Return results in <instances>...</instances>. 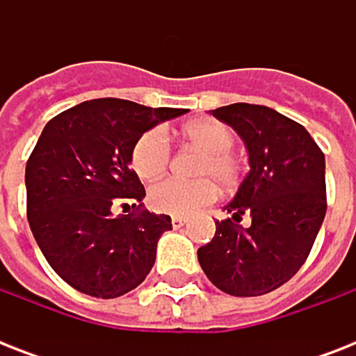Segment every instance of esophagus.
<instances>
[{"instance_id": "obj_1", "label": "esophagus", "mask_w": 356, "mask_h": 356, "mask_svg": "<svg viewBox=\"0 0 356 356\" xmlns=\"http://www.w3.org/2000/svg\"><path fill=\"white\" fill-rule=\"evenodd\" d=\"M184 223H186V220H184V218H181V216H173L172 218L173 229H181L184 225Z\"/></svg>"}]
</instances>
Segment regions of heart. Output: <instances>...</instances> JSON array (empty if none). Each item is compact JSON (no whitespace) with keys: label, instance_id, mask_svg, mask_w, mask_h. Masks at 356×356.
Here are the masks:
<instances>
[{"label":"heart","instance_id":"obj_1","mask_svg":"<svg viewBox=\"0 0 356 356\" xmlns=\"http://www.w3.org/2000/svg\"><path fill=\"white\" fill-rule=\"evenodd\" d=\"M184 142L201 149L195 162L194 181L170 177L151 186L149 205L156 212L172 216H190L214 203L218 186L234 188L242 177V164L234 155L236 134L227 123L218 120H197L181 129ZM172 147L161 127L149 129L140 136L131 151V166L138 177L156 179L168 170Z\"/></svg>","mask_w":356,"mask_h":356}]
</instances>
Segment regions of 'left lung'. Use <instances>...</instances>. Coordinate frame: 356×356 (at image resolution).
I'll return each instance as SVG.
<instances>
[{
  "label": "left lung",
  "instance_id": "obj_1",
  "mask_svg": "<svg viewBox=\"0 0 356 356\" xmlns=\"http://www.w3.org/2000/svg\"><path fill=\"white\" fill-rule=\"evenodd\" d=\"M248 145L249 173L197 249L209 281L236 298L273 292L305 264L327 211L325 156L301 123L264 105L233 103L211 111ZM242 213L252 225L237 223Z\"/></svg>",
  "mask_w": 356,
  "mask_h": 356
}]
</instances>
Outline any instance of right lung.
Here are the masks:
<instances>
[{
	"label": "right lung",
	"mask_w": 356,
	"mask_h": 356,
	"mask_svg": "<svg viewBox=\"0 0 356 356\" xmlns=\"http://www.w3.org/2000/svg\"><path fill=\"white\" fill-rule=\"evenodd\" d=\"M184 113L102 97L46 123L25 166L27 220L49 266L70 286L113 299L147 277L172 218L144 209L131 151L145 131ZM129 202L133 211L112 216L113 206Z\"/></svg>",
	"instance_id": "right-lung-1"
}]
</instances>
